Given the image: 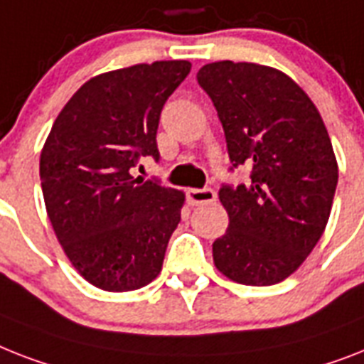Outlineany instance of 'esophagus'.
Wrapping results in <instances>:
<instances>
[{
	"label": "esophagus",
	"instance_id": "1",
	"mask_svg": "<svg viewBox=\"0 0 364 364\" xmlns=\"http://www.w3.org/2000/svg\"><path fill=\"white\" fill-rule=\"evenodd\" d=\"M188 202L192 205H203V203H213L217 200V192L213 188H191L187 192Z\"/></svg>",
	"mask_w": 364,
	"mask_h": 364
}]
</instances>
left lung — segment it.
I'll return each mask as SVG.
<instances>
[{
    "instance_id": "left-lung-1",
    "label": "left lung",
    "mask_w": 364,
    "mask_h": 364,
    "mask_svg": "<svg viewBox=\"0 0 364 364\" xmlns=\"http://www.w3.org/2000/svg\"><path fill=\"white\" fill-rule=\"evenodd\" d=\"M196 78L217 108L233 168H252L247 185L218 191L230 224L213 243V262L239 284L282 282L329 220L338 166L323 119L305 91L273 67L215 61Z\"/></svg>"
}]
</instances>
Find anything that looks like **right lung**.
<instances>
[{"mask_svg": "<svg viewBox=\"0 0 364 364\" xmlns=\"http://www.w3.org/2000/svg\"><path fill=\"white\" fill-rule=\"evenodd\" d=\"M192 65L140 63L87 80L55 117L41 151V187L55 237L90 284L131 291L161 273L185 194L132 177L159 161L156 129Z\"/></svg>", "mask_w": 364, "mask_h": 364, "instance_id": "1", "label": "right lung"}]
</instances>
